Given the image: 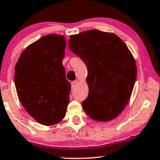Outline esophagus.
<instances>
[{"instance_id": "esophagus-1", "label": "esophagus", "mask_w": 160, "mask_h": 160, "mask_svg": "<svg viewBox=\"0 0 160 160\" xmlns=\"http://www.w3.org/2000/svg\"><path fill=\"white\" fill-rule=\"evenodd\" d=\"M77 83H78V82H77V80H76V81H73V82H72V83H72V88H74V87H76V86H77Z\"/></svg>"}]
</instances>
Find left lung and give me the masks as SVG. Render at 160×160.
<instances>
[{
    "label": "left lung",
    "mask_w": 160,
    "mask_h": 160,
    "mask_svg": "<svg viewBox=\"0 0 160 160\" xmlns=\"http://www.w3.org/2000/svg\"><path fill=\"white\" fill-rule=\"evenodd\" d=\"M68 46L87 67L84 112L97 121L116 118L128 103L137 78L136 63L127 45L114 33L89 30L71 36Z\"/></svg>",
    "instance_id": "left-lung-1"
}]
</instances>
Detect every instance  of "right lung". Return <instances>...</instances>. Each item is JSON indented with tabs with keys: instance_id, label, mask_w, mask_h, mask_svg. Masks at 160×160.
Here are the masks:
<instances>
[{
	"instance_id": "obj_1",
	"label": "right lung",
	"mask_w": 160,
	"mask_h": 160,
	"mask_svg": "<svg viewBox=\"0 0 160 160\" xmlns=\"http://www.w3.org/2000/svg\"><path fill=\"white\" fill-rule=\"evenodd\" d=\"M66 40L49 34L31 44L15 66V86L22 105L41 124L61 122L69 102L71 84L62 64Z\"/></svg>"
}]
</instances>
